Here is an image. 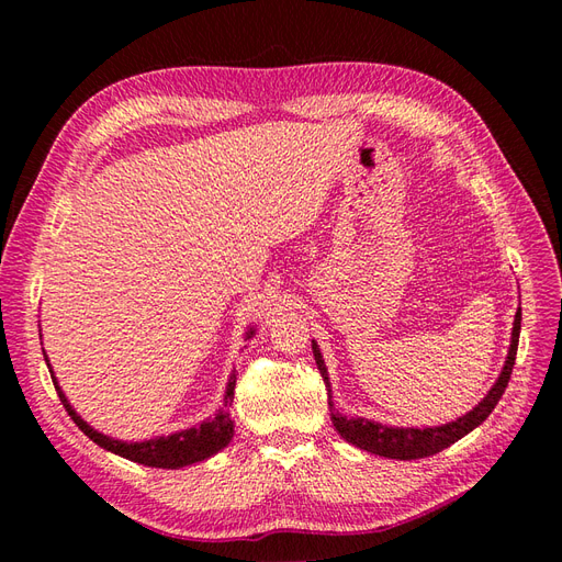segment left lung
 Wrapping results in <instances>:
<instances>
[{"instance_id": "8db88e82", "label": "left lung", "mask_w": 562, "mask_h": 562, "mask_svg": "<svg viewBox=\"0 0 562 562\" xmlns=\"http://www.w3.org/2000/svg\"><path fill=\"white\" fill-rule=\"evenodd\" d=\"M518 335H520V307L514 318V330H512V345H508V353L504 368L499 372L497 382L492 384V389L483 396V401L469 411L467 415L457 417L454 422L448 424H438V427H386V424L372 422L366 417H347L333 407V396H330V378H328V368L323 363L321 349L316 345V339H312V351L316 366L321 370V378L328 386V405H330V419L335 431L342 436L347 443L361 448L370 454H380L389 459H422V457H431L440 450L450 448L457 443L459 438H464L469 431H473L479 424H483L490 413L495 411V405L499 403L504 389L512 380V370L516 363V351H518Z\"/></svg>"}]
</instances>
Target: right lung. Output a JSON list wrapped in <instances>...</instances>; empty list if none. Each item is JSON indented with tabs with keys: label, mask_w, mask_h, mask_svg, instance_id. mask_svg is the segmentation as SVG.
Segmentation results:
<instances>
[{
	"label": "right lung",
	"mask_w": 562,
	"mask_h": 562,
	"mask_svg": "<svg viewBox=\"0 0 562 562\" xmlns=\"http://www.w3.org/2000/svg\"><path fill=\"white\" fill-rule=\"evenodd\" d=\"M255 335L252 328L246 330V339H250ZM44 361L48 366L50 372V380H54V386L58 391V398L65 405L67 415L72 417V422L77 427L87 434L95 446L105 448L108 452H114L124 459H131V462H138L145 467H155V469H180V467H190L196 462H203V459H209L213 454H217L223 448L229 446V440L234 436V422L229 415V405L234 401V386H236V370L232 372V378L227 382L225 389V403L220 411L203 419L190 429H182L176 434H168V436H157V438H147V440H119L112 436H105L95 431L91 424L83 422L75 407L67 401V396L63 394V389L54 375V370H50L48 363V356L44 353Z\"/></svg>",
	"instance_id": "right-lung-1"
}]
</instances>
